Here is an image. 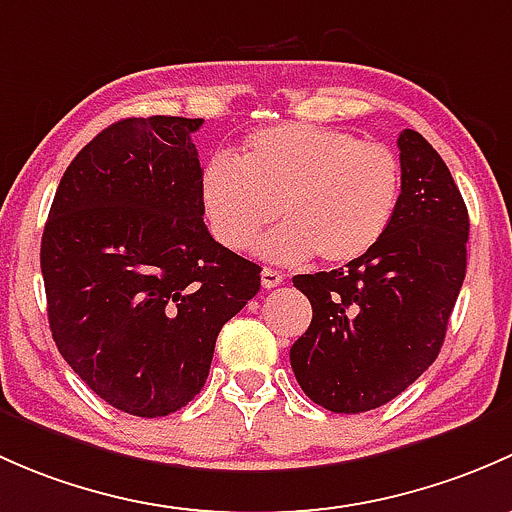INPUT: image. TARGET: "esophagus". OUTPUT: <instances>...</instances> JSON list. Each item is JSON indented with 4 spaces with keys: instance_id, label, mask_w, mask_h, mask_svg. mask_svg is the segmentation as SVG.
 <instances>
[{
    "instance_id": "1",
    "label": "esophagus",
    "mask_w": 512,
    "mask_h": 512,
    "mask_svg": "<svg viewBox=\"0 0 512 512\" xmlns=\"http://www.w3.org/2000/svg\"><path fill=\"white\" fill-rule=\"evenodd\" d=\"M283 278H286V276H283L281 271H276V268H263V271H261V286L271 291V288L281 286Z\"/></svg>"
}]
</instances>
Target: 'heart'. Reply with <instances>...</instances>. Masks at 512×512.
<instances>
[{
    "mask_svg": "<svg viewBox=\"0 0 512 512\" xmlns=\"http://www.w3.org/2000/svg\"><path fill=\"white\" fill-rule=\"evenodd\" d=\"M402 162L382 142L347 130L281 123L254 130L236 157L214 155L199 175V204L224 249L244 251L276 219L256 251L271 261L352 263L377 249L402 202Z\"/></svg>",
    "mask_w": 512,
    "mask_h": 512,
    "instance_id": "b5f03b06",
    "label": "heart"
}]
</instances>
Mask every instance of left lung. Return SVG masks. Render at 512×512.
<instances>
[{
  "label": "left lung",
  "mask_w": 512,
  "mask_h": 512,
  "mask_svg": "<svg viewBox=\"0 0 512 512\" xmlns=\"http://www.w3.org/2000/svg\"><path fill=\"white\" fill-rule=\"evenodd\" d=\"M402 202L387 236L345 268L295 276L313 320L291 347L300 389L335 414L392 402L439 357L466 278L468 209L439 152L397 140Z\"/></svg>",
  "instance_id": "8db88e82"
}]
</instances>
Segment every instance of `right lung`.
Returning <instances> with one entry per match:
<instances>
[{
	"label": "right lung",
	"mask_w": 512,
	"mask_h": 512,
	"mask_svg": "<svg viewBox=\"0 0 512 512\" xmlns=\"http://www.w3.org/2000/svg\"><path fill=\"white\" fill-rule=\"evenodd\" d=\"M202 118H125L63 172L44 236L49 328L110 407L167 416L204 387L219 330L261 268L212 239L192 133Z\"/></svg>",
	"instance_id": "1"
}]
</instances>
